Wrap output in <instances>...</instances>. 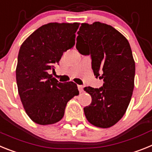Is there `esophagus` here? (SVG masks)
Instances as JSON below:
<instances>
[{"label": "esophagus", "mask_w": 152, "mask_h": 152, "mask_svg": "<svg viewBox=\"0 0 152 152\" xmlns=\"http://www.w3.org/2000/svg\"><path fill=\"white\" fill-rule=\"evenodd\" d=\"M78 89H79V91H80V92H82L83 91V86L79 85V86H78Z\"/></svg>", "instance_id": "34e87169"}]
</instances>
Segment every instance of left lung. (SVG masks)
Returning a JSON list of instances; mask_svg holds the SVG:
<instances>
[{
	"label": "left lung",
	"mask_w": 152,
	"mask_h": 152,
	"mask_svg": "<svg viewBox=\"0 0 152 152\" xmlns=\"http://www.w3.org/2000/svg\"><path fill=\"white\" fill-rule=\"evenodd\" d=\"M77 34L76 49L90 55L94 75L104 82L100 88H84L92 97L84 113L95 126L109 128L122 118L132 96L135 64L131 47L118 30L100 22L82 23Z\"/></svg>",
	"instance_id": "1"
}]
</instances>
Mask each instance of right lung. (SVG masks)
<instances>
[{"instance_id": "1", "label": "right lung", "mask_w": 152, "mask_h": 152, "mask_svg": "<svg viewBox=\"0 0 152 152\" xmlns=\"http://www.w3.org/2000/svg\"><path fill=\"white\" fill-rule=\"evenodd\" d=\"M79 25H43L20 48L16 69L18 93L26 113L35 123L45 125L59 122L68 101L79 95L73 82L62 83L49 73L59 65L63 53L74 47Z\"/></svg>"}]
</instances>
